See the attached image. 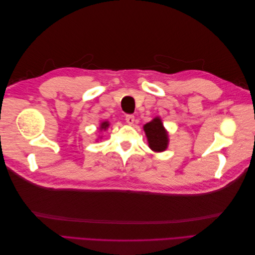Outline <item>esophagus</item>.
<instances>
[{
	"label": "esophagus",
	"instance_id": "obj_1",
	"mask_svg": "<svg viewBox=\"0 0 255 255\" xmlns=\"http://www.w3.org/2000/svg\"><path fill=\"white\" fill-rule=\"evenodd\" d=\"M126 121H127L128 125L132 126L133 123H134V121H135V117H134L133 115H128V116H127V118H126Z\"/></svg>",
	"mask_w": 255,
	"mask_h": 255
}]
</instances>
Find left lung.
<instances>
[{
  "mask_svg": "<svg viewBox=\"0 0 255 255\" xmlns=\"http://www.w3.org/2000/svg\"><path fill=\"white\" fill-rule=\"evenodd\" d=\"M144 134L148 140L149 148L154 152H164L169 144V136L163 121L159 117L153 118L150 122L143 126Z\"/></svg>",
  "mask_w": 255,
  "mask_h": 255,
  "instance_id": "left-lung-1",
  "label": "left lung"
}]
</instances>
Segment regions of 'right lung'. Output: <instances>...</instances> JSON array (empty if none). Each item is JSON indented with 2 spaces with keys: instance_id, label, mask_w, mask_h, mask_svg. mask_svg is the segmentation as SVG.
I'll use <instances>...</instances> for the list:
<instances>
[{
  "instance_id": "obj_1",
  "label": "right lung",
  "mask_w": 255,
  "mask_h": 255,
  "mask_svg": "<svg viewBox=\"0 0 255 255\" xmlns=\"http://www.w3.org/2000/svg\"><path fill=\"white\" fill-rule=\"evenodd\" d=\"M109 128H110V122L109 121H102L101 123H100L99 129L102 132V130H106Z\"/></svg>"
}]
</instances>
